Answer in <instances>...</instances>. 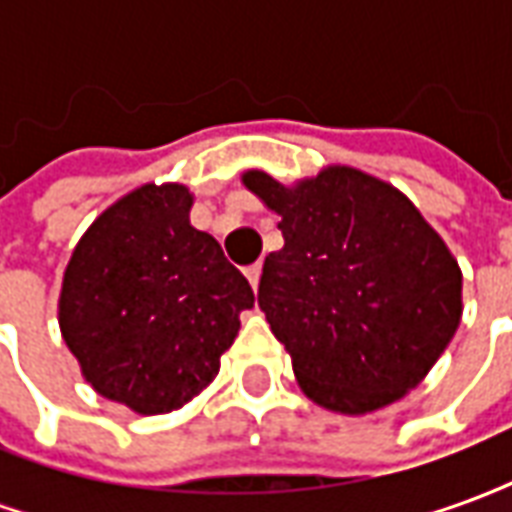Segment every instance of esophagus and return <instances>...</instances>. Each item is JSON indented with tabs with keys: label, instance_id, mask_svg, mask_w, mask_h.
I'll return each mask as SVG.
<instances>
[{
	"label": "esophagus",
	"instance_id": "1",
	"mask_svg": "<svg viewBox=\"0 0 512 512\" xmlns=\"http://www.w3.org/2000/svg\"><path fill=\"white\" fill-rule=\"evenodd\" d=\"M246 279H249V285L257 290V285H260V266L246 268Z\"/></svg>",
	"mask_w": 512,
	"mask_h": 512
}]
</instances>
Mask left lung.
Returning <instances> with one entry per match:
<instances>
[{"label":"left lung","mask_w":512,"mask_h":512,"mask_svg":"<svg viewBox=\"0 0 512 512\" xmlns=\"http://www.w3.org/2000/svg\"><path fill=\"white\" fill-rule=\"evenodd\" d=\"M244 186L279 216L285 246L263 263L257 304L293 359L304 395L367 414L428 376L461 323V268L395 186L326 167L282 186Z\"/></svg>","instance_id":"obj_1"}]
</instances>
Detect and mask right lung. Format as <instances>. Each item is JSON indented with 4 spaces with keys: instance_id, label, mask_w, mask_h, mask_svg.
<instances>
[{
    "instance_id": "obj_1",
    "label": "right lung",
    "mask_w": 512,
    "mask_h": 512,
    "mask_svg": "<svg viewBox=\"0 0 512 512\" xmlns=\"http://www.w3.org/2000/svg\"><path fill=\"white\" fill-rule=\"evenodd\" d=\"M191 191L147 183L109 205L65 268L60 329L98 395L136 414L186 406L255 307L213 235L191 227Z\"/></svg>"
}]
</instances>
